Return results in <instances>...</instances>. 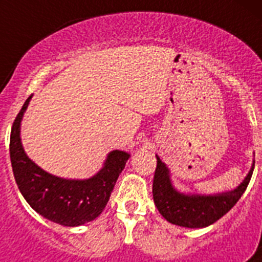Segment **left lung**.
<instances>
[{"mask_svg":"<svg viewBox=\"0 0 262 262\" xmlns=\"http://www.w3.org/2000/svg\"><path fill=\"white\" fill-rule=\"evenodd\" d=\"M157 159L155 170L152 194L157 210L169 223L187 228H203L219 221L223 215L232 209L245 191L251 181L254 169V161L244 181L231 191L201 195V194H184L176 190L170 181L169 169Z\"/></svg>","mask_w":262,"mask_h":262,"instance_id":"8db88e82","label":"left lung"}]
</instances>
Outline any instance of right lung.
Here are the masks:
<instances>
[{"mask_svg":"<svg viewBox=\"0 0 262 262\" xmlns=\"http://www.w3.org/2000/svg\"><path fill=\"white\" fill-rule=\"evenodd\" d=\"M31 97L32 94L23 103L10 134V160L18 189L32 209L53 223L77 227L94 221L107 205L129 154L111 151L103 168L86 180L50 174L29 159L20 143V122Z\"/></svg>","mask_w":262,"mask_h":262,"instance_id":"add662e5","label":"right lung"}]
</instances>
